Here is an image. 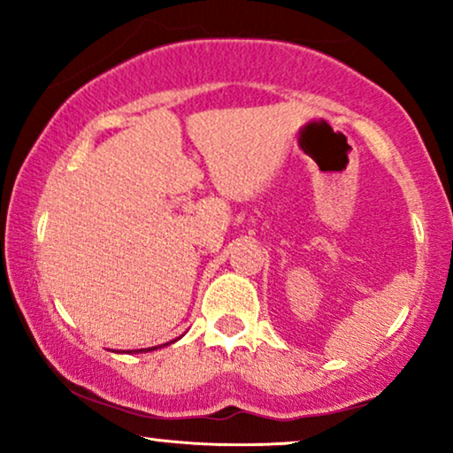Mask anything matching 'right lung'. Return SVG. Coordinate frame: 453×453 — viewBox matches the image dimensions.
Masks as SVG:
<instances>
[{
    "instance_id": "1",
    "label": "right lung",
    "mask_w": 453,
    "mask_h": 453,
    "mask_svg": "<svg viewBox=\"0 0 453 453\" xmlns=\"http://www.w3.org/2000/svg\"><path fill=\"white\" fill-rule=\"evenodd\" d=\"M179 338H181V336H179ZM171 342H166V344H160V346H152V349H140V350H127L129 352V355H134V352H138V355H140V352H150V350H157V349H163V346H169Z\"/></svg>"
}]
</instances>
